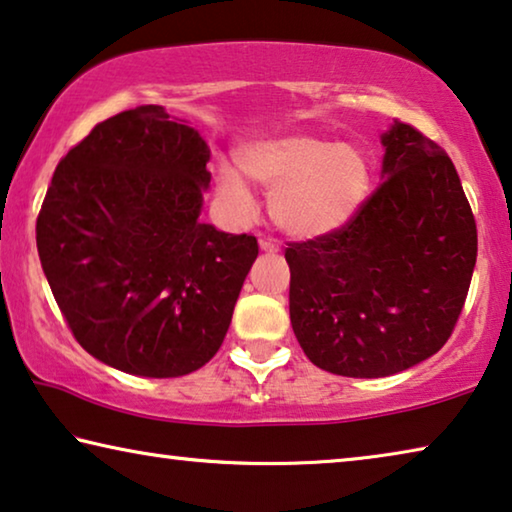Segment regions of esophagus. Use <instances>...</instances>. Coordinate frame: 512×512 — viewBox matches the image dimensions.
I'll return each instance as SVG.
<instances>
[{
	"label": "esophagus",
	"mask_w": 512,
	"mask_h": 512,
	"mask_svg": "<svg viewBox=\"0 0 512 512\" xmlns=\"http://www.w3.org/2000/svg\"><path fill=\"white\" fill-rule=\"evenodd\" d=\"M259 248H262L264 253H278V250H280V241L273 239V236L262 234V236H259Z\"/></svg>",
	"instance_id": "obj_1"
}]
</instances>
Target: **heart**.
Returning a JSON list of instances; mask_svg holds the SVG:
<instances>
[{
    "instance_id": "b5f03b06",
    "label": "heart",
    "mask_w": 512,
    "mask_h": 512,
    "mask_svg": "<svg viewBox=\"0 0 512 512\" xmlns=\"http://www.w3.org/2000/svg\"><path fill=\"white\" fill-rule=\"evenodd\" d=\"M241 172L271 190V216L296 239H319L352 220L372 188V165L363 149L308 133H285L241 149ZM220 193L239 216H253L255 202L230 167L218 172Z\"/></svg>"
}]
</instances>
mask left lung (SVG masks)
Returning <instances> with one entry per match:
<instances>
[{"mask_svg": "<svg viewBox=\"0 0 512 512\" xmlns=\"http://www.w3.org/2000/svg\"><path fill=\"white\" fill-rule=\"evenodd\" d=\"M381 144L384 181L361 211L285 250L296 340L342 377H388L437 354L476 266V220L446 151L402 121Z\"/></svg>", "mask_w": 512, "mask_h": 512, "instance_id": "1", "label": "left lung"}]
</instances>
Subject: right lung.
I'll return each mask as SVG.
<instances>
[{"label":"right lung","mask_w":512,"mask_h":512,"mask_svg":"<svg viewBox=\"0 0 512 512\" xmlns=\"http://www.w3.org/2000/svg\"><path fill=\"white\" fill-rule=\"evenodd\" d=\"M209 158L186 121L140 105L96 124L52 174L38 257L68 329L105 365L181 377L223 345L259 248L200 223Z\"/></svg>","instance_id":"right-lung-1"}]
</instances>
